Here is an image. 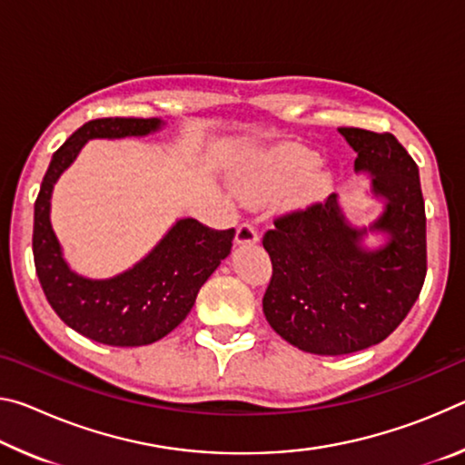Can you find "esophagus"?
I'll return each instance as SVG.
<instances>
[{"label":"esophagus","mask_w":465,"mask_h":465,"mask_svg":"<svg viewBox=\"0 0 465 465\" xmlns=\"http://www.w3.org/2000/svg\"><path fill=\"white\" fill-rule=\"evenodd\" d=\"M258 242V230L254 223L243 222L238 225V232H235V243H256Z\"/></svg>","instance_id":"obj_1"}]
</instances>
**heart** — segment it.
Returning a JSON list of instances; mask_svg holds the SVG:
<instances>
[{
	"label": "heart",
	"instance_id": "obj_1",
	"mask_svg": "<svg viewBox=\"0 0 465 465\" xmlns=\"http://www.w3.org/2000/svg\"><path fill=\"white\" fill-rule=\"evenodd\" d=\"M318 162V155L310 149L295 145L279 147L240 172L238 191L250 201H264L297 188V199H316L328 184L326 176L313 174Z\"/></svg>",
	"mask_w": 465,
	"mask_h": 465
}]
</instances>
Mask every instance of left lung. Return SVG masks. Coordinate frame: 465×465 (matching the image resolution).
I'll list each match as a JSON object with an SVG mask.
<instances>
[{
  "label": "left lung",
  "instance_id": "obj_1",
  "mask_svg": "<svg viewBox=\"0 0 465 465\" xmlns=\"http://www.w3.org/2000/svg\"><path fill=\"white\" fill-rule=\"evenodd\" d=\"M357 152L355 168L373 174L388 199L371 225L388 246H359L367 230L344 222L336 196L274 217L262 235L272 274L262 312L274 332L313 355H349L388 338L420 295L427 277V215L419 168L391 133L341 127Z\"/></svg>",
  "mask_w": 465,
  "mask_h": 465
}]
</instances>
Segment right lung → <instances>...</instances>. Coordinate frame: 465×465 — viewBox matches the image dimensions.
<instances>
[{"label":"right lung","instance_id":"1","mask_svg":"<svg viewBox=\"0 0 465 465\" xmlns=\"http://www.w3.org/2000/svg\"><path fill=\"white\" fill-rule=\"evenodd\" d=\"M160 124L157 119L124 116L88 121L53 153L35 203L33 254L46 302L69 328L100 344L143 346L170 334L232 250L233 227L213 230L196 219H180L152 254L114 279H84L63 261L49 219L53 184L61 172L88 139L147 135Z\"/></svg>","mask_w":465,"mask_h":465}]
</instances>
